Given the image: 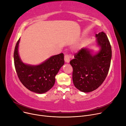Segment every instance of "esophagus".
Here are the masks:
<instances>
[{"label": "esophagus", "instance_id": "obj_1", "mask_svg": "<svg viewBox=\"0 0 126 126\" xmlns=\"http://www.w3.org/2000/svg\"><path fill=\"white\" fill-rule=\"evenodd\" d=\"M72 57V56L71 54H65L64 55V57L65 62L67 63H70L71 59Z\"/></svg>", "mask_w": 126, "mask_h": 126}]
</instances>
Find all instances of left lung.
Listing matches in <instances>:
<instances>
[{"label":"left lung","mask_w":126,"mask_h":126,"mask_svg":"<svg viewBox=\"0 0 126 126\" xmlns=\"http://www.w3.org/2000/svg\"><path fill=\"white\" fill-rule=\"evenodd\" d=\"M100 51L92 55L91 51L82 48L74 55L70 63L73 67V81L76 87L83 92H92L103 83L109 71L111 48L103 32L96 34Z\"/></svg>","instance_id":"8db88e82"}]
</instances>
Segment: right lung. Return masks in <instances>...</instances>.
<instances>
[{
    "mask_svg": "<svg viewBox=\"0 0 126 126\" xmlns=\"http://www.w3.org/2000/svg\"><path fill=\"white\" fill-rule=\"evenodd\" d=\"M20 40V38L16 42L14 53L15 66L18 78L29 90L39 94L45 93L55 83V77L64 64V55L62 53L52 56L39 65L25 64L18 55Z\"/></svg>",
    "mask_w": 126,
    "mask_h": 126,
    "instance_id": "obj_1",
    "label": "right lung"
}]
</instances>
